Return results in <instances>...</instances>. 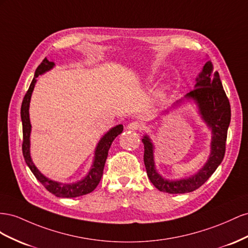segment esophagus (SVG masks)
<instances>
[{"label": "esophagus", "mask_w": 248, "mask_h": 248, "mask_svg": "<svg viewBox=\"0 0 248 248\" xmlns=\"http://www.w3.org/2000/svg\"><path fill=\"white\" fill-rule=\"evenodd\" d=\"M142 128H143V125L141 124H139V123H137V122L130 123L128 124V126H126V129L132 130V131H139V130H141Z\"/></svg>", "instance_id": "obj_1"}]
</instances>
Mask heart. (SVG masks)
I'll use <instances>...</instances> for the list:
<instances>
[{
  "label": "heart",
  "mask_w": 248,
  "mask_h": 248,
  "mask_svg": "<svg viewBox=\"0 0 248 248\" xmlns=\"http://www.w3.org/2000/svg\"><path fill=\"white\" fill-rule=\"evenodd\" d=\"M153 81H154V76L153 75L148 76L147 77V82H153ZM168 90H169V85L168 84H163L161 87L158 88L157 93H155V94H157L158 97H164L166 95Z\"/></svg>",
  "instance_id": "1"
}]
</instances>
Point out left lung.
Listing matches in <instances>:
<instances>
[{
    "label": "left lung",
    "mask_w": 248,
    "mask_h": 248,
    "mask_svg": "<svg viewBox=\"0 0 248 248\" xmlns=\"http://www.w3.org/2000/svg\"><path fill=\"white\" fill-rule=\"evenodd\" d=\"M194 89L175 102L170 108L164 110L161 115H166L171 109L181 107L192 101L197 107V112L202 122L211 131L210 155L208 160L199 171L187 178L169 180L161 175L155 162V145L148 135H143L144 144L143 161L148 179L153 185L162 192L183 194L199 189L214 173L220 165L225 153V141L231 123V106L226 96L218 72H213V64L209 60L195 79Z\"/></svg>",
    "instance_id": "8db88e82"
}]
</instances>
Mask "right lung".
Here are the masks:
<instances>
[{
  "label": "right lung",
  "instance_id": "right-lung-1",
  "mask_svg": "<svg viewBox=\"0 0 248 248\" xmlns=\"http://www.w3.org/2000/svg\"><path fill=\"white\" fill-rule=\"evenodd\" d=\"M54 66V62L48 61L46 58L44 59V61H42L40 63V65L37 67L36 72H35L34 78L30 84V87L28 89L23 100L22 108H20V117H22L23 124V155L27 165L31 169V171L35 175V178L45 186V188L47 191H49V192L57 197H67V199H70V197H78L81 195L88 194L90 192H93L96 188L98 183H100L102 179L106 159L108 157L109 148L113 142V140L123 132L124 125L117 124L115 126H113V128H111L100 139V141H98V143L95 146L93 165H91L89 171L83 179L75 183H61L48 179L44 173H41L39 171V169L33 163V160L30 154V135L32 131V125L30 123L29 108L32 93L34 90L35 84L37 82L38 76L46 74L48 70H51Z\"/></svg>",
  "mask_w": 248,
  "mask_h": 248
}]
</instances>
